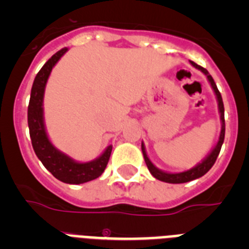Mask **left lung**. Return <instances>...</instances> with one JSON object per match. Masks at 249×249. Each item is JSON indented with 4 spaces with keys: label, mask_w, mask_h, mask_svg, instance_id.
<instances>
[{
    "label": "left lung",
    "mask_w": 249,
    "mask_h": 249,
    "mask_svg": "<svg viewBox=\"0 0 249 249\" xmlns=\"http://www.w3.org/2000/svg\"><path fill=\"white\" fill-rule=\"evenodd\" d=\"M191 65L195 66V67L198 68V70H201V71L206 74L207 78H208V81L211 82L212 89H214V93H215V96H217V100H218L219 113H221V121H222L221 136H219V140H218V143H217V146L214 147V149L211 152V155L208 156V157H207L206 160L202 162V163H199L198 166H196L195 168L190 169V171H186V172H181V173H166V172H162V171H160L158 168H156V167L152 164L151 160H149V158L147 157L146 151H144V146H143V143H142V152H143V157H144V160H146L147 167H148V169H149V172L152 173V176H153L155 178H157V179H160V181L167 182V183H186V182L193 181V179H196V178H199V177H202V176L206 175V173L208 172L211 168H212L213 164H214L215 160H217V157H218V155H219V152H221L222 144H223V141H224L226 124H224V106H223V101H222L221 92L218 91V89H217V85H215V82L213 81L212 76L208 73V71H207L206 68H203L202 66L197 65V63H195L193 61H191Z\"/></svg>",
    "instance_id": "left-lung-1"
}]
</instances>
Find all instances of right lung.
<instances>
[{"instance_id": "right-lung-1", "label": "right lung", "mask_w": 249, "mask_h": 249, "mask_svg": "<svg viewBox=\"0 0 249 249\" xmlns=\"http://www.w3.org/2000/svg\"><path fill=\"white\" fill-rule=\"evenodd\" d=\"M67 48H62L53 54L39 70L31 89L30 103H28V128H30L31 142L32 147L43 166L50 171L57 179L70 184H80L89 182L100 177L108 163L112 146L103 152V155L97 160L89 163H78L71 158L57 151L48 141L43 124V92L47 78L50 76L52 67L57 63L61 57L66 53Z\"/></svg>"}]
</instances>
